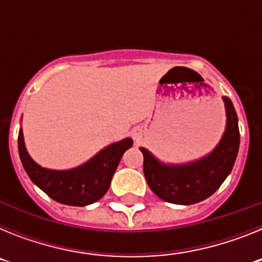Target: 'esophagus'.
<instances>
[{"label":"esophagus","instance_id":"34e87169","mask_svg":"<svg viewBox=\"0 0 262 262\" xmlns=\"http://www.w3.org/2000/svg\"><path fill=\"white\" fill-rule=\"evenodd\" d=\"M133 135H134V139H135L136 142H139V140H140V138H142V133H140V129L139 128L134 129Z\"/></svg>","mask_w":262,"mask_h":262}]
</instances>
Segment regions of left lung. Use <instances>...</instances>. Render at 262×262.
Returning a JSON list of instances; mask_svg holds the SVG:
<instances>
[{"label": "left lung", "mask_w": 262, "mask_h": 262, "mask_svg": "<svg viewBox=\"0 0 262 262\" xmlns=\"http://www.w3.org/2000/svg\"><path fill=\"white\" fill-rule=\"evenodd\" d=\"M226 106V133L209 156L186 165H164L140 148L148 186L159 198L176 205H193L209 198L221 187L232 170L239 152L240 133L237 115L228 97H223Z\"/></svg>", "instance_id": "left-lung-1"}]
</instances>
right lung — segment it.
Listing matches in <instances>:
<instances>
[{
    "mask_svg": "<svg viewBox=\"0 0 262 262\" xmlns=\"http://www.w3.org/2000/svg\"><path fill=\"white\" fill-rule=\"evenodd\" d=\"M133 139L108 145L84 165L71 170H50L39 166L27 154L22 129L18 134V151L22 165L31 181L53 201L69 206H86L97 202L110 187L120 159Z\"/></svg>",
    "mask_w": 262,
    "mask_h": 262,
    "instance_id": "add662e5",
    "label": "right lung"
}]
</instances>
